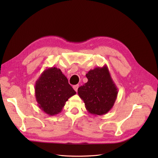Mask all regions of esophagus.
<instances>
[{
	"label": "esophagus",
	"instance_id": "obj_1",
	"mask_svg": "<svg viewBox=\"0 0 158 158\" xmlns=\"http://www.w3.org/2000/svg\"><path fill=\"white\" fill-rule=\"evenodd\" d=\"M78 88H79V85H74L73 86V88L74 89V90L76 91V92H77V89H78Z\"/></svg>",
	"mask_w": 158,
	"mask_h": 158
}]
</instances>
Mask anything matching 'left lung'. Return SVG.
<instances>
[{
  "label": "left lung",
  "mask_w": 158,
  "mask_h": 158,
  "mask_svg": "<svg viewBox=\"0 0 158 158\" xmlns=\"http://www.w3.org/2000/svg\"><path fill=\"white\" fill-rule=\"evenodd\" d=\"M86 76L88 82L78 88L79 96L90 114H106L112 109L118 95V88L106 64L102 67H96L90 70Z\"/></svg>",
  "instance_id": "1"
}]
</instances>
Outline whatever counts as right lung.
Instances as JSON below:
<instances>
[{
    "mask_svg": "<svg viewBox=\"0 0 158 158\" xmlns=\"http://www.w3.org/2000/svg\"><path fill=\"white\" fill-rule=\"evenodd\" d=\"M36 100L40 108L49 116L61 112L66 102L76 94L60 69H45L35 86Z\"/></svg>",
    "mask_w": 158,
    "mask_h": 158,
    "instance_id": "right-lung-1",
    "label": "right lung"
}]
</instances>
